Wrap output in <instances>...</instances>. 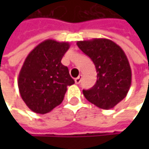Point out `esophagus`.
Listing matches in <instances>:
<instances>
[{
	"instance_id": "esophagus-1",
	"label": "esophagus",
	"mask_w": 149,
	"mask_h": 149,
	"mask_svg": "<svg viewBox=\"0 0 149 149\" xmlns=\"http://www.w3.org/2000/svg\"><path fill=\"white\" fill-rule=\"evenodd\" d=\"M82 77H83V76L80 74V75H79V76H78V77H76V78H75V83H76L77 84H79V83L81 82Z\"/></svg>"
}]
</instances>
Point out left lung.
Listing matches in <instances>:
<instances>
[{
    "mask_svg": "<svg viewBox=\"0 0 149 149\" xmlns=\"http://www.w3.org/2000/svg\"><path fill=\"white\" fill-rule=\"evenodd\" d=\"M77 45L91 58L97 72L95 85L83 90L84 96L100 109L114 108L127 96L131 85V68L125 52L108 39L77 41Z\"/></svg>",
    "mask_w": 149,
    "mask_h": 149,
    "instance_id": "obj_1",
    "label": "left lung"
}]
</instances>
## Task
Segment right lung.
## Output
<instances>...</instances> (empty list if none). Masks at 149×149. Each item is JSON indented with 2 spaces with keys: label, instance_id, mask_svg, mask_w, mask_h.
<instances>
[{
  "label": "right lung",
  "instance_id": "obj_1",
  "mask_svg": "<svg viewBox=\"0 0 149 149\" xmlns=\"http://www.w3.org/2000/svg\"><path fill=\"white\" fill-rule=\"evenodd\" d=\"M68 42L46 40L26 58L18 77L21 98L35 113L50 112L64 100L67 86L74 80L61 59L68 51Z\"/></svg>",
  "mask_w": 149,
  "mask_h": 149
}]
</instances>
